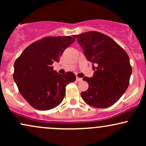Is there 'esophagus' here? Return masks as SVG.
Listing matches in <instances>:
<instances>
[{"instance_id": "1", "label": "esophagus", "mask_w": 146, "mask_h": 146, "mask_svg": "<svg viewBox=\"0 0 146 146\" xmlns=\"http://www.w3.org/2000/svg\"><path fill=\"white\" fill-rule=\"evenodd\" d=\"M76 80L78 82H80L82 80V78H78V77H76Z\"/></svg>"}]
</instances>
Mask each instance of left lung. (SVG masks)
<instances>
[{"instance_id": "1", "label": "left lung", "mask_w": 146, "mask_h": 146, "mask_svg": "<svg viewBox=\"0 0 146 146\" xmlns=\"http://www.w3.org/2000/svg\"><path fill=\"white\" fill-rule=\"evenodd\" d=\"M78 40L84 54L92 62L93 77H84L88 84L81 96L88 105L104 108L119 100L128 88L132 68L130 58L115 40L104 33L88 31L73 36Z\"/></svg>"}]
</instances>
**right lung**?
Returning <instances> with one entry per match:
<instances>
[{
	"label": "right lung",
	"mask_w": 146,
	"mask_h": 146,
	"mask_svg": "<svg viewBox=\"0 0 146 146\" xmlns=\"http://www.w3.org/2000/svg\"><path fill=\"white\" fill-rule=\"evenodd\" d=\"M74 41L71 36L46 37L27 46L15 62L14 82L22 96L36 109L58 106L64 98L66 84L75 80L72 72L61 75L52 66Z\"/></svg>",
	"instance_id": "obj_1"
}]
</instances>
